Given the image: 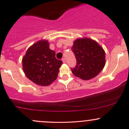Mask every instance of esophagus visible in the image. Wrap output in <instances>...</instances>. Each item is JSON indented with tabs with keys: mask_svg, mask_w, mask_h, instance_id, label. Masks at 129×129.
I'll list each match as a JSON object with an SVG mask.
<instances>
[{
	"mask_svg": "<svg viewBox=\"0 0 129 129\" xmlns=\"http://www.w3.org/2000/svg\"><path fill=\"white\" fill-rule=\"evenodd\" d=\"M62 62H63V63H66V59H65V58H62Z\"/></svg>",
	"mask_w": 129,
	"mask_h": 129,
	"instance_id": "obj_1",
	"label": "esophagus"
}]
</instances>
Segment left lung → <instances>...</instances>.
<instances>
[{
	"label": "left lung",
	"mask_w": 129,
	"mask_h": 129,
	"mask_svg": "<svg viewBox=\"0 0 129 129\" xmlns=\"http://www.w3.org/2000/svg\"><path fill=\"white\" fill-rule=\"evenodd\" d=\"M72 51L76 59V66L72 69L74 75L89 80L100 73L106 64L105 51L96 41L88 38L74 41Z\"/></svg>",
	"instance_id": "8db88e82"
}]
</instances>
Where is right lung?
Segmentation results:
<instances>
[{
	"label": "right lung",
	"instance_id": "right-lung-1",
	"mask_svg": "<svg viewBox=\"0 0 129 129\" xmlns=\"http://www.w3.org/2000/svg\"><path fill=\"white\" fill-rule=\"evenodd\" d=\"M47 41H39L27 50L22 59L23 70L29 80L41 86H47L57 78L62 61L56 58Z\"/></svg>",
	"mask_w": 129,
	"mask_h": 129
}]
</instances>
